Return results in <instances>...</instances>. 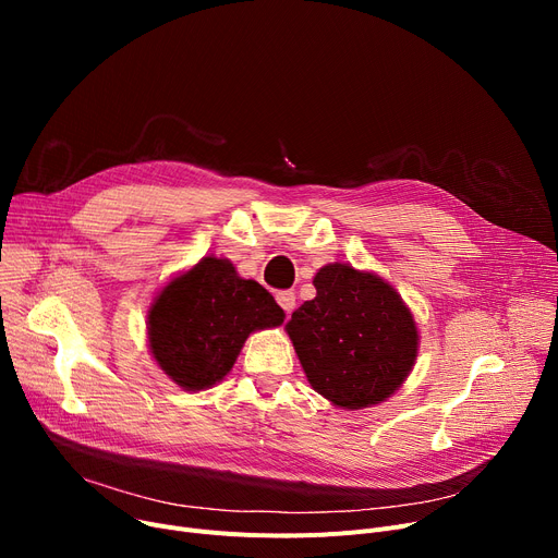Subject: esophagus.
<instances>
[{
    "label": "esophagus",
    "instance_id": "34e87169",
    "mask_svg": "<svg viewBox=\"0 0 558 558\" xmlns=\"http://www.w3.org/2000/svg\"><path fill=\"white\" fill-rule=\"evenodd\" d=\"M276 301L284 310V314H291V312H294V307H296V294H294V291H278Z\"/></svg>",
    "mask_w": 558,
    "mask_h": 558
}]
</instances>
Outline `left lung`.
I'll return each instance as SVG.
<instances>
[{
  "label": "left lung",
  "instance_id": "8db88e82",
  "mask_svg": "<svg viewBox=\"0 0 558 558\" xmlns=\"http://www.w3.org/2000/svg\"><path fill=\"white\" fill-rule=\"evenodd\" d=\"M314 287L287 324L312 389L343 409L383 402L416 360L412 312L383 278L348 264H328Z\"/></svg>",
  "mask_w": 558,
  "mask_h": 558
}]
</instances>
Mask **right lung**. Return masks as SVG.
Wrapping results in <instances>:
<instances>
[{
  "instance_id": "add662e5",
  "label": "right lung",
  "mask_w": 558,
  "mask_h": 558,
  "mask_svg": "<svg viewBox=\"0 0 558 558\" xmlns=\"http://www.w3.org/2000/svg\"><path fill=\"white\" fill-rule=\"evenodd\" d=\"M284 312L228 259L203 257L173 278L149 310V345L158 366L187 391L208 389L232 368L253 330L274 328Z\"/></svg>"
}]
</instances>
